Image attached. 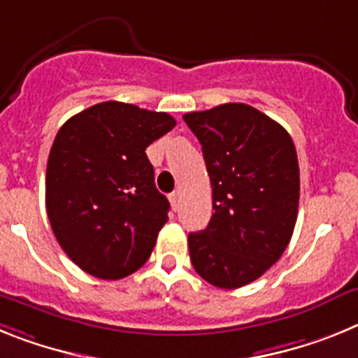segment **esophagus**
<instances>
[{"label": "esophagus", "mask_w": 358, "mask_h": 358, "mask_svg": "<svg viewBox=\"0 0 358 358\" xmlns=\"http://www.w3.org/2000/svg\"><path fill=\"white\" fill-rule=\"evenodd\" d=\"M169 201H171V205H173V209H176V207H178V201H180V192L178 191L171 192Z\"/></svg>", "instance_id": "1"}]
</instances>
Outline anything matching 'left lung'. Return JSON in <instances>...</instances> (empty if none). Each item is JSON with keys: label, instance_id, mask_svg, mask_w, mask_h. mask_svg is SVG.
<instances>
[{"label": "left lung", "instance_id": "left-lung-1", "mask_svg": "<svg viewBox=\"0 0 358 358\" xmlns=\"http://www.w3.org/2000/svg\"><path fill=\"white\" fill-rule=\"evenodd\" d=\"M213 187V217L187 238L192 266L217 288L261 278L288 247L299 207V164L281 124L248 104L192 111Z\"/></svg>", "mask_w": 358, "mask_h": 358}]
</instances>
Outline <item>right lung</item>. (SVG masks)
<instances>
[{"instance_id":"1","label":"right lung","mask_w":358,"mask_h":358,"mask_svg":"<svg viewBox=\"0 0 358 358\" xmlns=\"http://www.w3.org/2000/svg\"><path fill=\"white\" fill-rule=\"evenodd\" d=\"M176 126L162 111L108 101L57 131L46 166V213L79 268L122 279L149 259L169 201L155 185L145 148Z\"/></svg>"}]
</instances>
